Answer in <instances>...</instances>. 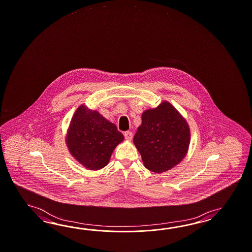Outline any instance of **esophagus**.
<instances>
[{"label": "esophagus", "instance_id": "obj_1", "mask_svg": "<svg viewBox=\"0 0 252 252\" xmlns=\"http://www.w3.org/2000/svg\"><path fill=\"white\" fill-rule=\"evenodd\" d=\"M125 138L127 140V141H131L132 140V138H133V134H132V132H130V131H126V132H125Z\"/></svg>", "mask_w": 252, "mask_h": 252}]
</instances>
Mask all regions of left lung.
<instances>
[{
    "instance_id": "obj_1",
    "label": "left lung",
    "mask_w": 252,
    "mask_h": 252,
    "mask_svg": "<svg viewBox=\"0 0 252 252\" xmlns=\"http://www.w3.org/2000/svg\"><path fill=\"white\" fill-rule=\"evenodd\" d=\"M134 136L145 167L163 173L177 166L187 156L190 129L183 116L169 102L144 111Z\"/></svg>"
}]
</instances>
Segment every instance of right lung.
I'll use <instances>...</instances> for the list:
<instances>
[{
  "instance_id": "1",
  "label": "right lung",
  "mask_w": 252,
  "mask_h": 252,
  "mask_svg": "<svg viewBox=\"0 0 252 252\" xmlns=\"http://www.w3.org/2000/svg\"><path fill=\"white\" fill-rule=\"evenodd\" d=\"M123 141V134L115 124L85 104L74 112L65 136L72 157L89 170L106 166L115 148Z\"/></svg>"
}]
</instances>
